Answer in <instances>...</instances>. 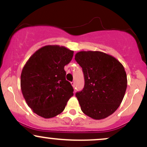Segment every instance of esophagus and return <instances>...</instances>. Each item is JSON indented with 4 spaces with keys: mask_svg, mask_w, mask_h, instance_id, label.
Masks as SVG:
<instances>
[{
    "mask_svg": "<svg viewBox=\"0 0 147 147\" xmlns=\"http://www.w3.org/2000/svg\"><path fill=\"white\" fill-rule=\"evenodd\" d=\"M71 84H72V87H73V88H75V82H71Z\"/></svg>",
    "mask_w": 147,
    "mask_h": 147,
    "instance_id": "obj_1",
    "label": "esophagus"
}]
</instances>
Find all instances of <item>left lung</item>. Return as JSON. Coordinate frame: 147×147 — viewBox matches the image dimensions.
Wrapping results in <instances>:
<instances>
[{
	"instance_id": "left-lung-1",
	"label": "left lung",
	"mask_w": 147,
	"mask_h": 147,
	"mask_svg": "<svg viewBox=\"0 0 147 147\" xmlns=\"http://www.w3.org/2000/svg\"><path fill=\"white\" fill-rule=\"evenodd\" d=\"M75 60L83 70L85 84L76 93L82 112L94 119L112 115L122 103L127 77L124 66L115 57L99 51H81Z\"/></svg>"
}]
</instances>
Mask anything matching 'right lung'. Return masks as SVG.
<instances>
[{
	"label": "right lung",
	"mask_w": 147,
	"mask_h": 147,
	"mask_svg": "<svg viewBox=\"0 0 147 147\" xmlns=\"http://www.w3.org/2000/svg\"><path fill=\"white\" fill-rule=\"evenodd\" d=\"M74 51L64 46L45 45L30 57L22 70L21 88L34 113L52 118L63 112L73 88L65 79L64 66L72 60Z\"/></svg>",
	"instance_id": "right-lung-1"
}]
</instances>
